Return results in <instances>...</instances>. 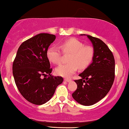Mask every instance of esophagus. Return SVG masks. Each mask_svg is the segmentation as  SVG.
Instances as JSON below:
<instances>
[{"instance_id":"esophagus-1","label":"esophagus","mask_w":129,"mask_h":129,"mask_svg":"<svg viewBox=\"0 0 129 129\" xmlns=\"http://www.w3.org/2000/svg\"><path fill=\"white\" fill-rule=\"evenodd\" d=\"M64 81H66V82H70L71 81V79H67V78H64Z\"/></svg>"}]
</instances>
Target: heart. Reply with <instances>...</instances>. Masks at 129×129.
Wrapping results in <instances>:
<instances>
[{
    "mask_svg": "<svg viewBox=\"0 0 129 129\" xmlns=\"http://www.w3.org/2000/svg\"><path fill=\"white\" fill-rule=\"evenodd\" d=\"M59 47L64 54H69L68 58L69 63L60 65L55 69L56 73L63 77L72 76L78 68L81 69L86 68L91 63L94 55L93 47L85 46L83 43L75 38L64 40L60 43ZM59 48L51 46L47 51V58L55 64L61 63L62 53Z\"/></svg>",
    "mask_w": 129,
    "mask_h": 129,
    "instance_id": "obj_1",
    "label": "heart"
}]
</instances>
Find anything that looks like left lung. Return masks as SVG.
<instances>
[{
	"mask_svg": "<svg viewBox=\"0 0 129 129\" xmlns=\"http://www.w3.org/2000/svg\"><path fill=\"white\" fill-rule=\"evenodd\" d=\"M94 50L92 63L79 75L81 79L74 81L77 88L72 96L78 103L92 105L107 94L115 77L113 54L104 42L98 38L87 36Z\"/></svg>",
	"mask_w": 129,
	"mask_h": 129,
	"instance_id": "obj_1",
	"label": "left lung"
}]
</instances>
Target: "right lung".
<instances>
[{"label": "right lung", "mask_w": 129, "mask_h": 129, "mask_svg": "<svg viewBox=\"0 0 129 129\" xmlns=\"http://www.w3.org/2000/svg\"><path fill=\"white\" fill-rule=\"evenodd\" d=\"M55 38L54 35L40 33L24 41L13 63V74L19 91L35 105L49 101L63 81L62 77L50 75L52 68L47 57L49 46Z\"/></svg>", "instance_id": "right-lung-1"}]
</instances>
